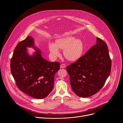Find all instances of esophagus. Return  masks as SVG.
I'll return each mask as SVG.
<instances>
[{"instance_id":"34e87169","label":"esophagus","mask_w":123,"mask_h":123,"mask_svg":"<svg viewBox=\"0 0 123 123\" xmlns=\"http://www.w3.org/2000/svg\"><path fill=\"white\" fill-rule=\"evenodd\" d=\"M66 67V65L64 64H62L60 65V68H64Z\"/></svg>"}]
</instances>
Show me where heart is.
Instances as JSON below:
<instances>
[{
  "label": "heart",
  "instance_id": "1",
  "mask_svg": "<svg viewBox=\"0 0 123 123\" xmlns=\"http://www.w3.org/2000/svg\"><path fill=\"white\" fill-rule=\"evenodd\" d=\"M58 49H64V56L69 61H76L82 55L84 46L79 39H75L72 36L61 37L56 41L55 45L50 44L49 50L52 56L57 57L59 55Z\"/></svg>",
  "mask_w": 123,
  "mask_h": 123
}]
</instances>
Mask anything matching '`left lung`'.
I'll use <instances>...</instances> for the list:
<instances>
[{
    "mask_svg": "<svg viewBox=\"0 0 123 123\" xmlns=\"http://www.w3.org/2000/svg\"><path fill=\"white\" fill-rule=\"evenodd\" d=\"M96 39V45L66 68L72 90L79 97H87L98 92L111 73L108 46L101 39Z\"/></svg>",
    "mask_w": 123,
    "mask_h": 123,
    "instance_id": "left-lung-1",
    "label": "left lung"
}]
</instances>
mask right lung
<instances>
[{"mask_svg":"<svg viewBox=\"0 0 123 123\" xmlns=\"http://www.w3.org/2000/svg\"><path fill=\"white\" fill-rule=\"evenodd\" d=\"M27 47H33L37 51L30 56ZM10 68L19 90L33 98L43 99L53 89L55 75L59 69L60 63L44 59L40 50L34 47L33 39L28 36L15 48Z\"/></svg>","mask_w":123,"mask_h":123,"instance_id":"obj_1","label":"right lung"}]
</instances>
